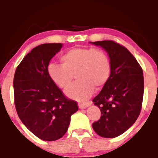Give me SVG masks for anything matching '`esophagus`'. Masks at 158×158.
<instances>
[{
    "label": "esophagus",
    "mask_w": 158,
    "mask_h": 158,
    "mask_svg": "<svg viewBox=\"0 0 158 158\" xmlns=\"http://www.w3.org/2000/svg\"><path fill=\"white\" fill-rule=\"evenodd\" d=\"M92 104L91 102H83V103H79V109H85V108L88 107Z\"/></svg>",
    "instance_id": "1"
}]
</instances>
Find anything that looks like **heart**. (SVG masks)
Returning <instances> with one entry per match:
<instances>
[{"label":"heart","mask_w":158,"mask_h":158,"mask_svg":"<svg viewBox=\"0 0 158 158\" xmlns=\"http://www.w3.org/2000/svg\"><path fill=\"white\" fill-rule=\"evenodd\" d=\"M62 64L50 63L47 72L52 82L62 89L69 87L74 79H79L66 91L71 98L82 101L89 98L94 87L106 85L111 74V64L106 52L100 49L75 48L60 56Z\"/></svg>","instance_id":"heart-1"}]
</instances>
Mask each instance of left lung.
I'll return each instance as SVG.
<instances>
[{
	"mask_svg": "<svg viewBox=\"0 0 158 158\" xmlns=\"http://www.w3.org/2000/svg\"><path fill=\"white\" fill-rule=\"evenodd\" d=\"M91 43L106 49L111 64L109 80L93 99L102 116L92 127L102 137H117L136 121L141 112L143 69L128 49L117 42L106 40Z\"/></svg>",
	"mask_w": 158,
	"mask_h": 158,
	"instance_id": "8db88e82",
	"label": "left lung"
}]
</instances>
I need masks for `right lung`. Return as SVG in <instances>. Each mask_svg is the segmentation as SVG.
Masks as SVG:
<instances>
[{"instance_id": "right-lung-1", "label": "right lung", "mask_w": 158, "mask_h": 158, "mask_svg": "<svg viewBox=\"0 0 158 158\" xmlns=\"http://www.w3.org/2000/svg\"><path fill=\"white\" fill-rule=\"evenodd\" d=\"M62 46L61 43L36 46L24 56L14 76L17 114L28 130L44 141L63 137L71 116L78 111L77 102L65 97L48 75L49 61Z\"/></svg>"}]
</instances>
